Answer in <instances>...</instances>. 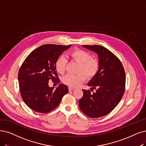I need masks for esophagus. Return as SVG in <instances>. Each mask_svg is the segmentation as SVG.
Returning a JSON list of instances; mask_svg holds the SVG:
<instances>
[{"label":"esophagus","instance_id":"obj_1","mask_svg":"<svg viewBox=\"0 0 146 146\" xmlns=\"http://www.w3.org/2000/svg\"><path fill=\"white\" fill-rule=\"evenodd\" d=\"M68 89H69V91H72L75 89V88L74 87H69Z\"/></svg>","mask_w":146,"mask_h":146}]
</instances>
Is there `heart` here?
<instances>
[{
    "label": "heart",
    "mask_w": 146,
    "mask_h": 146,
    "mask_svg": "<svg viewBox=\"0 0 146 146\" xmlns=\"http://www.w3.org/2000/svg\"><path fill=\"white\" fill-rule=\"evenodd\" d=\"M69 55L72 60L78 63L76 71L78 73L66 75L62 78L64 84L72 87H77L86 80V76L92 78L98 73L100 68L99 62L95 58L92 57L89 52L81 49H75L70 52ZM66 64L67 60L65 56L58 57L55 63L57 71L61 74L65 73Z\"/></svg>",
    "instance_id": "heart-1"
}]
</instances>
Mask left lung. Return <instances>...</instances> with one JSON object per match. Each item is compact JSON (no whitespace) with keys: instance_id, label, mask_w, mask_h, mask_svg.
<instances>
[{"instance_id":"left-lung-1","label":"left lung","mask_w":146,"mask_h":146,"mask_svg":"<svg viewBox=\"0 0 146 146\" xmlns=\"http://www.w3.org/2000/svg\"><path fill=\"white\" fill-rule=\"evenodd\" d=\"M98 55V73L87 84L90 90H83V96L79 102L81 110L89 117L98 118L106 115L114 110L123 97L125 90L126 75L120 60L112 52L102 46L82 45Z\"/></svg>"}]
</instances>
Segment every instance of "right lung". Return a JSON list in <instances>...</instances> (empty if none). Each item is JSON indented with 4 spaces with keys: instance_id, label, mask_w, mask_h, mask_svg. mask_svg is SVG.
Masks as SVG:
<instances>
[{
    "instance_id": "obj_1",
    "label": "right lung",
    "mask_w": 146,
    "mask_h": 146,
    "mask_svg": "<svg viewBox=\"0 0 146 146\" xmlns=\"http://www.w3.org/2000/svg\"><path fill=\"white\" fill-rule=\"evenodd\" d=\"M71 45L45 44L28 55L19 70L18 79L23 101L32 110L46 113L58 106L68 92L67 86L60 84L54 90L48 81L59 83L55 63L64 51Z\"/></svg>"
}]
</instances>
